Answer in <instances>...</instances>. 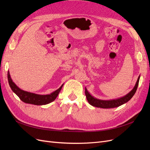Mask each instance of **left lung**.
<instances>
[{
	"label": "left lung",
	"mask_w": 150,
	"mask_h": 150,
	"mask_svg": "<svg viewBox=\"0 0 150 150\" xmlns=\"http://www.w3.org/2000/svg\"><path fill=\"white\" fill-rule=\"evenodd\" d=\"M140 78V76H139L138 78L137 79V83L134 86L133 89L131 91L127 94L125 96H122L121 98L115 99H111V100H101V99H99L93 97L91 94L88 91L86 88H85V94L86 98L88 103L92 105L93 106L97 107V108H114L118 107L122 104H123L126 103L129 101L130 99L132 98V97L134 96L136 91H137L138 86L139 83V81Z\"/></svg>",
	"instance_id": "8db88e82"
}]
</instances>
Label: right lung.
Listing matches in <instances>:
<instances>
[{
	"mask_svg": "<svg viewBox=\"0 0 150 150\" xmlns=\"http://www.w3.org/2000/svg\"><path fill=\"white\" fill-rule=\"evenodd\" d=\"M7 78L8 84H9L12 91L21 99V100L25 103L34 104V105H45V104L54 101L58 96L63 85H64V84H63L59 88L56 90L55 91L51 93V94L41 95L25 91L20 89L13 82V81L11 78L9 71H8L7 72Z\"/></svg>",
	"mask_w": 150,
	"mask_h": 150,
	"instance_id": "add662e5",
	"label": "right lung"
}]
</instances>
